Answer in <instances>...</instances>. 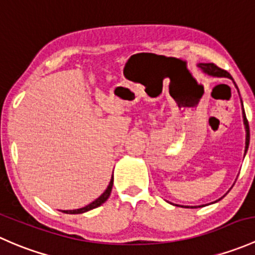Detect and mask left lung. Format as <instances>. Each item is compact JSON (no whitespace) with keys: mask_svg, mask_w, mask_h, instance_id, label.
Wrapping results in <instances>:
<instances>
[{"mask_svg":"<svg viewBox=\"0 0 255 255\" xmlns=\"http://www.w3.org/2000/svg\"><path fill=\"white\" fill-rule=\"evenodd\" d=\"M198 67H200V70L203 71V72L205 73V75L212 76V77H226V78H230V80L233 81L232 76H231L230 73L227 72V71L220 69V67H217L216 65H214V64H199ZM233 83H235V81H233ZM235 86H236V88L238 89L237 85H236V83H235ZM238 93H240V91H238ZM241 103H242L243 124H245V128H246V148H245V156H246L247 151H248L249 138H251V136H249V125H248V120H247V118H246V113H245V108H243L242 99H241ZM224 196H222V198H224ZM221 199H219V200H221ZM219 200H216V201H215V203H217V201H219ZM172 205H174V204H172ZM175 206H180V207H201V206H205V205H201V206H183V205H177V204H175Z\"/></svg>","mask_w":255,"mask_h":255,"instance_id":"obj_1","label":"left lung"}]
</instances>
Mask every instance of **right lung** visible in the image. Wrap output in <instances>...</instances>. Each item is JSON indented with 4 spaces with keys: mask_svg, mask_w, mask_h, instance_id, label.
<instances>
[{
    "mask_svg": "<svg viewBox=\"0 0 255 255\" xmlns=\"http://www.w3.org/2000/svg\"><path fill=\"white\" fill-rule=\"evenodd\" d=\"M113 183H114V177H113V175H112V179H110L109 185L107 186V189H106V190H104V193L102 194V195L99 196V198H97L96 200L92 201L91 204H88L87 206L81 207V209H76V210H61V212H65V214H72V215L83 214V212H87V211H89V210H93V209H96V207L101 206L102 204H104L107 200H108L110 193H112Z\"/></svg>",
    "mask_w": 255,
    "mask_h": 255,
    "instance_id": "add662e5",
    "label": "right lung"
}]
</instances>
